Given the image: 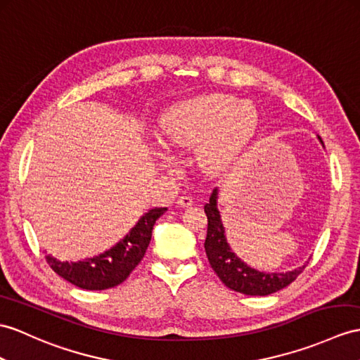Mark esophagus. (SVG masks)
<instances>
[{
    "instance_id": "obj_1",
    "label": "esophagus",
    "mask_w": 360,
    "mask_h": 360,
    "mask_svg": "<svg viewBox=\"0 0 360 360\" xmlns=\"http://www.w3.org/2000/svg\"><path fill=\"white\" fill-rule=\"evenodd\" d=\"M192 203H194V198L189 197V195H181V197H179V200H177V205L181 206V207L192 206Z\"/></svg>"
}]
</instances>
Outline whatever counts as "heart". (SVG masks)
Wrapping results in <instances>:
<instances>
[{"label":"heart","instance_id":"heart-1","mask_svg":"<svg viewBox=\"0 0 360 360\" xmlns=\"http://www.w3.org/2000/svg\"><path fill=\"white\" fill-rule=\"evenodd\" d=\"M258 127L255 105L232 94L212 93L172 105L160 120V140L172 150L198 143V162L207 171L232 165L252 142Z\"/></svg>","mask_w":360,"mask_h":360}]
</instances>
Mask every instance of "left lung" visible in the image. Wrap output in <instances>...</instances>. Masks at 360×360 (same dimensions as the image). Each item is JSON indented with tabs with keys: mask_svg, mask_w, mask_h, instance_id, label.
Returning a JSON list of instances; mask_svg holds the SVG:
<instances>
[{
	"mask_svg": "<svg viewBox=\"0 0 360 360\" xmlns=\"http://www.w3.org/2000/svg\"><path fill=\"white\" fill-rule=\"evenodd\" d=\"M217 198L218 189H214L209 201L205 205V212L207 217L205 250L210 267L214 269L224 285L229 287L231 290L244 295L267 296L292 284L302 274L305 264L292 271H285V274H266V271L249 267L246 262H243L235 255L226 241L221 217L217 207Z\"/></svg>",
	"mask_w": 360,
	"mask_h": 360,
	"instance_id": "obj_1",
	"label": "left lung"
}]
</instances>
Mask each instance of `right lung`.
<instances>
[{
	"label": "right lung",
	"instance_id": "add662e5",
	"mask_svg": "<svg viewBox=\"0 0 360 360\" xmlns=\"http://www.w3.org/2000/svg\"><path fill=\"white\" fill-rule=\"evenodd\" d=\"M166 210L168 207L148 210L129 233H127L116 246L105 250L101 255L77 262H63L51 255H46V259L60 278L76 287L85 288V290H105V288L116 287L124 283L142 261L150 246L157 218H160Z\"/></svg>",
	"mask_w": 360,
	"mask_h": 360
}]
</instances>
